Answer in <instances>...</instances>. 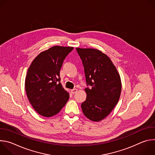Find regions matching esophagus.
<instances>
[{
  "instance_id": "1",
  "label": "esophagus",
  "mask_w": 155,
  "mask_h": 155,
  "mask_svg": "<svg viewBox=\"0 0 155 155\" xmlns=\"http://www.w3.org/2000/svg\"><path fill=\"white\" fill-rule=\"evenodd\" d=\"M71 91L72 94H75L78 91V90L77 89H73V90H71Z\"/></svg>"
}]
</instances>
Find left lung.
<instances>
[{
    "instance_id": "left-lung-1",
    "label": "left lung",
    "mask_w": 155,
    "mask_h": 155,
    "mask_svg": "<svg viewBox=\"0 0 155 155\" xmlns=\"http://www.w3.org/2000/svg\"><path fill=\"white\" fill-rule=\"evenodd\" d=\"M83 64L87 84L86 99L81 105L83 114L93 121L107 117L118 104L121 91L120 75L110 58L94 48H76Z\"/></svg>"
}]
</instances>
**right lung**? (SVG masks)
<instances>
[{
    "label": "right lung",
    "mask_w": 155,
    "mask_h": 155,
    "mask_svg": "<svg viewBox=\"0 0 155 155\" xmlns=\"http://www.w3.org/2000/svg\"><path fill=\"white\" fill-rule=\"evenodd\" d=\"M74 47L54 46L41 52L28 68L25 79L28 98L40 115L58 114L69 100V93L60 83L63 61Z\"/></svg>",
    "instance_id": "add662e5"
}]
</instances>
